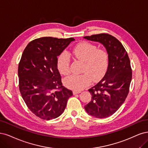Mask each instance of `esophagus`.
Here are the masks:
<instances>
[{"instance_id":"obj_1","label":"esophagus","mask_w":148,"mask_h":148,"mask_svg":"<svg viewBox=\"0 0 148 148\" xmlns=\"http://www.w3.org/2000/svg\"><path fill=\"white\" fill-rule=\"evenodd\" d=\"M73 94L74 95H76V94H79L80 93H81V91H77V90H74V91L73 92Z\"/></svg>"}]
</instances>
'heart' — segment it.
Returning <instances> with one entry per match:
<instances>
[{
    "mask_svg": "<svg viewBox=\"0 0 148 148\" xmlns=\"http://www.w3.org/2000/svg\"><path fill=\"white\" fill-rule=\"evenodd\" d=\"M75 58L83 61L81 74H72L66 77L64 84L74 90H80L87 87L93 80L97 82L106 74L109 65L108 53L104 50L88 42H82L73 50ZM57 68L60 73L67 75L70 72V57L67 52L61 53L57 59Z\"/></svg>",
    "mask_w": 148,
    "mask_h": 148,
    "instance_id": "heart-1",
    "label": "heart"
}]
</instances>
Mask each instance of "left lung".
<instances>
[{
    "label": "left lung",
    "mask_w": 148,
    "mask_h": 148,
    "mask_svg": "<svg viewBox=\"0 0 148 148\" xmlns=\"http://www.w3.org/2000/svg\"><path fill=\"white\" fill-rule=\"evenodd\" d=\"M84 39L101 43L109 57V65L104 77L88 91L92 99L85 106L89 115L106 118L116 112L129 92L132 72L129 57L121 42L108 34L85 36Z\"/></svg>",
    "instance_id": "8db88e82"
}]
</instances>
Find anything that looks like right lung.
Listing matches in <instances>:
<instances>
[{"label": "right lung", "mask_w": 148, "mask_h": 148, "mask_svg": "<svg viewBox=\"0 0 148 148\" xmlns=\"http://www.w3.org/2000/svg\"><path fill=\"white\" fill-rule=\"evenodd\" d=\"M74 40L40 37L30 42L22 54L19 88L30 111L44 120L59 117L73 96V92L62 85L57 56Z\"/></svg>", "instance_id": "1"}]
</instances>
